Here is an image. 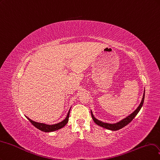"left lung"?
Returning <instances> with one entry per match:
<instances>
[{
	"label": "left lung",
	"instance_id": "left-lung-1",
	"mask_svg": "<svg viewBox=\"0 0 160 160\" xmlns=\"http://www.w3.org/2000/svg\"><path fill=\"white\" fill-rule=\"evenodd\" d=\"M144 97H145V91H144V93H143V98L140 104V106L138 107L137 109L134 112H133L132 114H131L130 116H128V117L124 118V119H123L122 120H121L120 122H118L116 123H104V122H102L101 121L98 120L96 118H94V116H93V114H92V112L91 111V115H92V119H93L94 122L96 123L97 125H98V126L104 128L108 129V130H114V131L120 130V129L126 126V125L128 124L129 123L131 122L133 118H134L136 117V116L138 114V113L139 112V111L140 110L141 108L143 106V101H144Z\"/></svg>",
	"mask_w": 160,
	"mask_h": 160
}]
</instances>
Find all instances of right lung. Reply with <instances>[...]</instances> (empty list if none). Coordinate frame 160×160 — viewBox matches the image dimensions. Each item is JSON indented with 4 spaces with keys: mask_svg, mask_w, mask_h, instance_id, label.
Segmentation results:
<instances>
[{
    "mask_svg": "<svg viewBox=\"0 0 160 160\" xmlns=\"http://www.w3.org/2000/svg\"><path fill=\"white\" fill-rule=\"evenodd\" d=\"M70 110H69L68 114H67L66 118L62 122H61L58 123H56V124H54V125H47V124H44V123H38V122L32 121V120H30V118H28V117H27V119L30 122V123H31L34 127L38 128V130L42 131V132H53V131L59 130V129L63 128L66 124V123H68L69 115H70Z\"/></svg>",
    "mask_w": 160,
    "mask_h": 160,
    "instance_id": "obj_1",
    "label": "right lung"
}]
</instances>
